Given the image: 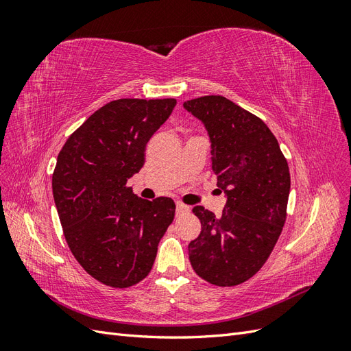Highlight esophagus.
I'll list each match as a JSON object with an SVG mask.
<instances>
[{
    "label": "esophagus",
    "mask_w": 351,
    "mask_h": 351,
    "mask_svg": "<svg viewBox=\"0 0 351 351\" xmlns=\"http://www.w3.org/2000/svg\"><path fill=\"white\" fill-rule=\"evenodd\" d=\"M189 210H190V208L183 205V204H180V202H177V204H176V215L177 217L186 214V212H189Z\"/></svg>",
    "instance_id": "1"
}]
</instances>
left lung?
Listing matches in <instances>:
<instances>
[{
    "label": "left lung",
    "instance_id": "left-lung-1",
    "mask_svg": "<svg viewBox=\"0 0 351 351\" xmlns=\"http://www.w3.org/2000/svg\"><path fill=\"white\" fill-rule=\"evenodd\" d=\"M183 107L205 125L212 171L227 199L219 217L193 208L202 231L189 244L190 263L210 284L237 285L262 268L281 234L289 164L268 125L230 99L210 95Z\"/></svg>",
    "mask_w": 351,
    "mask_h": 351
}]
</instances>
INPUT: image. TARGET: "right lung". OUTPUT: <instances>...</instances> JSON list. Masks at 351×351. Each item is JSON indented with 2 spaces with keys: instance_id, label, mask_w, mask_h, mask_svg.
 Returning a JSON list of instances; mask_svg holds the SVG:
<instances>
[{
  "instance_id": "add662e5",
  "label": "right lung",
  "mask_w": 351,
  "mask_h": 351,
  "mask_svg": "<svg viewBox=\"0 0 351 351\" xmlns=\"http://www.w3.org/2000/svg\"><path fill=\"white\" fill-rule=\"evenodd\" d=\"M176 99H117L95 111L62 146L52 195L74 258L115 289L151 272L158 243L176 214L171 197H137L125 183Z\"/></svg>"
}]
</instances>
